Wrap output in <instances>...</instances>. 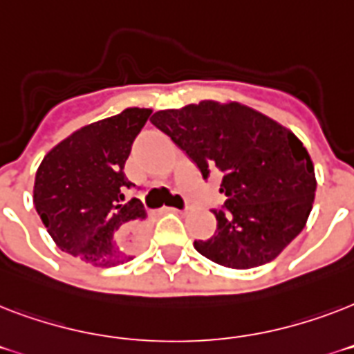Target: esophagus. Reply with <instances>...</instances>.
Here are the masks:
<instances>
[{"instance_id":"34e87169","label":"esophagus","mask_w":354,"mask_h":354,"mask_svg":"<svg viewBox=\"0 0 354 354\" xmlns=\"http://www.w3.org/2000/svg\"><path fill=\"white\" fill-rule=\"evenodd\" d=\"M163 209H165V211H171V213H183V211H185V209H176V207H163Z\"/></svg>"}]
</instances>
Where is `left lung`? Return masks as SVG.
Wrapping results in <instances>:
<instances>
[{
  "label": "left lung",
  "mask_w": 354,
  "mask_h": 354,
  "mask_svg": "<svg viewBox=\"0 0 354 354\" xmlns=\"http://www.w3.org/2000/svg\"><path fill=\"white\" fill-rule=\"evenodd\" d=\"M207 178L221 174L224 209L215 235L196 252L226 268L274 261L308 221L316 174L301 139L268 115L235 101H200L150 118Z\"/></svg>",
  "instance_id": "left-lung-1"
}]
</instances>
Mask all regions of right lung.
Returning a JSON list of instances; mask_svg holds the SVG:
<instances>
[{"mask_svg":"<svg viewBox=\"0 0 354 354\" xmlns=\"http://www.w3.org/2000/svg\"><path fill=\"white\" fill-rule=\"evenodd\" d=\"M150 113V108H127L75 130L44 156L32 202L62 252L99 268L133 259L147 211L141 200H124V187L132 185L124 163Z\"/></svg>","mask_w":354,"mask_h":354,"instance_id":"1","label":"right lung"}]
</instances>
